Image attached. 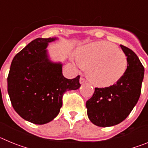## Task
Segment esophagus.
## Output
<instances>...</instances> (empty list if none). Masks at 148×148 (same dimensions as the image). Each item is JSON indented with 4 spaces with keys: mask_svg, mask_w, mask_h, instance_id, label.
Wrapping results in <instances>:
<instances>
[{
    "mask_svg": "<svg viewBox=\"0 0 148 148\" xmlns=\"http://www.w3.org/2000/svg\"><path fill=\"white\" fill-rule=\"evenodd\" d=\"M86 82V80H85V78H83V77H81V78H80V83L82 84H84V83H85Z\"/></svg>",
    "mask_w": 148,
    "mask_h": 148,
    "instance_id": "esophagus-1",
    "label": "esophagus"
}]
</instances>
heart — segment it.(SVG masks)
<instances>
[{
	"label": "heart",
	"mask_w": 148,
	"mask_h": 148,
	"mask_svg": "<svg viewBox=\"0 0 148 148\" xmlns=\"http://www.w3.org/2000/svg\"><path fill=\"white\" fill-rule=\"evenodd\" d=\"M77 66H87V76L98 87L113 85L125 74L127 59L125 53L116 45L105 41L84 46L78 52Z\"/></svg>",
	"instance_id": "heart-1"
}]
</instances>
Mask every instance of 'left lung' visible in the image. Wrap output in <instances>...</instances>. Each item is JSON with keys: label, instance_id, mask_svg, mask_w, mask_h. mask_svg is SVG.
Listing matches in <instances>:
<instances>
[{"label": "left lung", "instance_id": "obj_1", "mask_svg": "<svg viewBox=\"0 0 148 148\" xmlns=\"http://www.w3.org/2000/svg\"><path fill=\"white\" fill-rule=\"evenodd\" d=\"M127 56L126 71L116 84L108 87H95L86 102L90 121L99 127L118 125L129 116L140 97L145 69L136 53L121 45Z\"/></svg>", "mask_w": 148, "mask_h": 148}]
</instances>
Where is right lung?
Returning a JSON list of instances; mask_svg holds the SVG:
<instances>
[{
	"label": "right lung",
	"instance_id": "add662e5",
	"mask_svg": "<svg viewBox=\"0 0 148 148\" xmlns=\"http://www.w3.org/2000/svg\"><path fill=\"white\" fill-rule=\"evenodd\" d=\"M56 38H36L12 61L7 90L12 105L21 117L35 125L54 119L62 107L63 95L80 87V75L68 79L61 63H52L47 54L48 43Z\"/></svg>",
	"mask_w": 148,
	"mask_h": 148
}]
</instances>
